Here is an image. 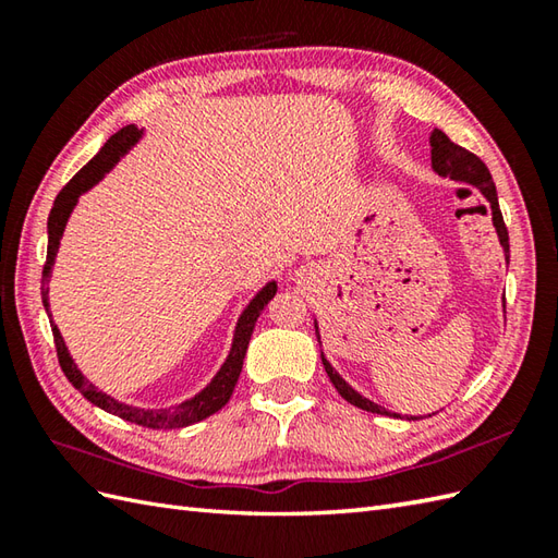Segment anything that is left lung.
<instances>
[{"instance_id":"obj_1","label":"left lung","mask_w":558,"mask_h":558,"mask_svg":"<svg viewBox=\"0 0 558 558\" xmlns=\"http://www.w3.org/2000/svg\"><path fill=\"white\" fill-rule=\"evenodd\" d=\"M429 144H432V168H434L436 174L448 177V180L460 182V184L475 186L477 192L489 201L492 222H494V228H496V236H499L501 248H504V256H506V264H508V258H511V256H508V252H511V248H508V230H506L501 208H499V194H496V184H494V180H492L487 165H484V162L475 156V153H470V150H465L462 146L453 144V141H450V138L441 132V129H434ZM504 310H506V302H504ZM314 328H316L318 345H322V336H318V322H316V318H314ZM322 362H324V369H326V374H328V378H330V384H333L338 393H340L342 398H345L348 402H352L354 408H362V410H366V412H376V414H386V417H400L398 412H390V410H386V408H381V405H376L374 400H369V398H364L362 393H357V390H354V388L345 381V378H342V376L333 369V364H330V362L326 360L324 352H322ZM429 417H432V414H429ZM400 420H422V417H400Z\"/></svg>"}]
</instances>
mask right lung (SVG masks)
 <instances>
[{"label": "right lung", "instance_id": "1", "mask_svg": "<svg viewBox=\"0 0 558 558\" xmlns=\"http://www.w3.org/2000/svg\"><path fill=\"white\" fill-rule=\"evenodd\" d=\"M146 129H138L134 124H129L120 132L112 134L108 138V144H105L98 156L93 158L88 165H83V168L71 177V182L62 189V192L57 194L54 198V206L50 210V218H47V260H45V268H43V304H45V312L50 316V326H52V336H54V345H57V357H59V366H62L64 376L69 378V384L74 386L78 393L90 400L93 405L117 414V417H122L126 422H134L141 426H148V429H182V426L189 424H196L201 420L210 417V414H216L220 408H225V402L230 400L232 390L236 386V378L242 374V364H244V354L248 348V340H252L254 333V326L258 322L260 312L266 310V304L276 298L278 292V282L276 280H268L264 288H260L248 304L244 306V312L236 318V326H234V333H232V345L228 357L220 364V369L216 372V376L210 378V381L198 390L196 396L182 400L180 405H170V408H136V405H129V402L117 400L112 396L105 393L96 384L88 381L86 376L81 374V369L76 366L74 357H71V352L66 348V342L59 333L57 324L52 322V314H50V300H47V294H50V288H47V282H50L52 276V266H54V258L59 252V242H62V234L66 222L71 218V213H74L78 198L90 192L93 186H96L105 174H108L120 158H124L129 150H132L141 138H144Z\"/></svg>", "mask_w": 558, "mask_h": 558}]
</instances>
